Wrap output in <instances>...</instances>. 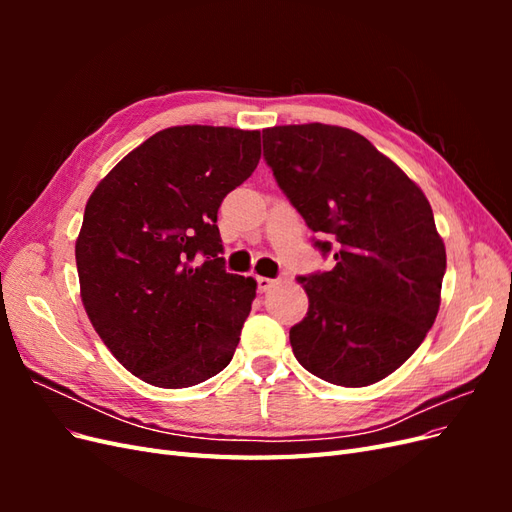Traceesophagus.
<instances>
[{"instance_id":"obj_1","label":"esophagus","mask_w":512,"mask_h":512,"mask_svg":"<svg viewBox=\"0 0 512 512\" xmlns=\"http://www.w3.org/2000/svg\"><path fill=\"white\" fill-rule=\"evenodd\" d=\"M256 284H258V292H267L269 288L275 286V280H271V277L258 275V277H256Z\"/></svg>"}]
</instances>
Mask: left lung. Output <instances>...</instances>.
I'll use <instances>...</instances> for the list:
<instances>
[{
  "instance_id": "left-lung-1",
  "label": "left lung",
  "mask_w": 512,
  "mask_h": 512,
  "mask_svg": "<svg viewBox=\"0 0 512 512\" xmlns=\"http://www.w3.org/2000/svg\"><path fill=\"white\" fill-rule=\"evenodd\" d=\"M265 160L335 267L299 277L307 316L290 329L297 361L337 386H367L404 365L440 309L446 250L423 190L348 128L262 130Z\"/></svg>"
}]
</instances>
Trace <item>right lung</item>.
Returning <instances> with one entry per match:
<instances>
[{
	"label": "right lung",
	"mask_w": 512,
	"mask_h": 512,
	"mask_svg": "<svg viewBox=\"0 0 512 512\" xmlns=\"http://www.w3.org/2000/svg\"><path fill=\"white\" fill-rule=\"evenodd\" d=\"M258 160V130L166 128L87 200L74 250L85 312L115 359L147 384L194 386L235 354L256 280L226 273L215 222Z\"/></svg>",
	"instance_id": "obj_1"
}]
</instances>
